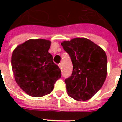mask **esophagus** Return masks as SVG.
<instances>
[{
	"mask_svg": "<svg viewBox=\"0 0 122 122\" xmlns=\"http://www.w3.org/2000/svg\"><path fill=\"white\" fill-rule=\"evenodd\" d=\"M58 66H59V68H60V69H62V64L61 63H59L58 65Z\"/></svg>",
	"mask_w": 122,
	"mask_h": 122,
	"instance_id": "34e87169",
	"label": "esophagus"
}]
</instances>
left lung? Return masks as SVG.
<instances>
[{
  "instance_id": "8db88e82",
  "label": "left lung",
  "mask_w": 122,
  "mask_h": 122,
  "mask_svg": "<svg viewBox=\"0 0 122 122\" xmlns=\"http://www.w3.org/2000/svg\"><path fill=\"white\" fill-rule=\"evenodd\" d=\"M61 45L71 57L73 71L65 80L66 92L76 101L91 99L101 88L107 74V57L103 49L86 38L63 41Z\"/></svg>"
}]
</instances>
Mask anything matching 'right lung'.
<instances>
[{
	"label": "right lung",
	"instance_id": "obj_1",
	"mask_svg": "<svg viewBox=\"0 0 122 122\" xmlns=\"http://www.w3.org/2000/svg\"><path fill=\"white\" fill-rule=\"evenodd\" d=\"M50 44L46 39H30L13 51L12 68L15 82L32 97L50 93L61 76V70L48 52Z\"/></svg>",
	"mask_w": 122,
	"mask_h": 122
}]
</instances>
